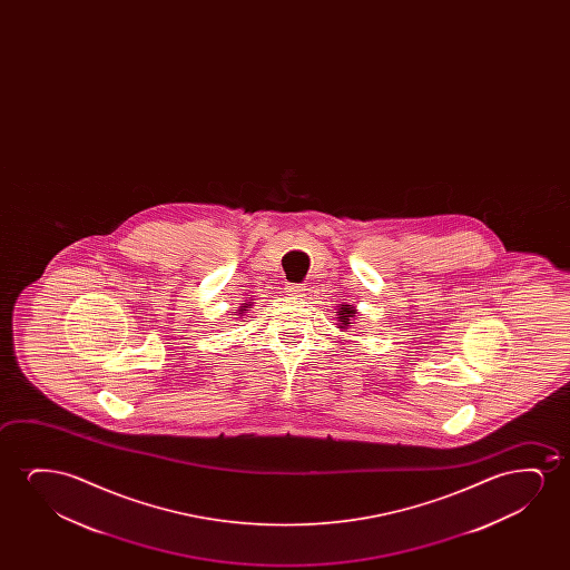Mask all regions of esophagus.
<instances>
[{"mask_svg": "<svg viewBox=\"0 0 570 570\" xmlns=\"http://www.w3.org/2000/svg\"><path fill=\"white\" fill-rule=\"evenodd\" d=\"M288 292L292 296H305V286L304 284H289Z\"/></svg>", "mask_w": 570, "mask_h": 570, "instance_id": "esophagus-1", "label": "esophagus"}]
</instances>
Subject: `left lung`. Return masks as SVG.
<instances>
[{"label":"left lung","mask_w":570,"mask_h":570,"mask_svg":"<svg viewBox=\"0 0 570 570\" xmlns=\"http://www.w3.org/2000/svg\"><path fill=\"white\" fill-rule=\"evenodd\" d=\"M336 317L335 320L338 321L336 323V327L338 328H348L351 327L352 320L356 317V313H358V309L354 307V305L348 304H338L336 305Z\"/></svg>","instance_id":"left-lung-1"}]
</instances>
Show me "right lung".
<instances>
[{"label": "right lung", "mask_w": 570, "mask_h": 570, "mask_svg": "<svg viewBox=\"0 0 570 570\" xmlns=\"http://www.w3.org/2000/svg\"><path fill=\"white\" fill-rule=\"evenodd\" d=\"M250 305H253V302H245V304L239 305V309L232 312V315H239V317H243L245 313H249Z\"/></svg>", "instance_id": "right-lung-1"}]
</instances>
